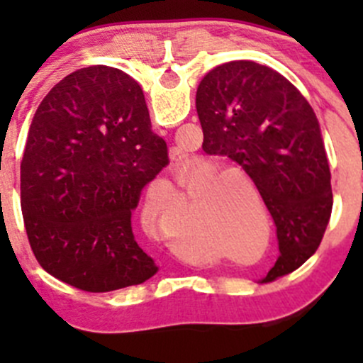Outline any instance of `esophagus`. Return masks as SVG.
Returning a JSON list of instances; mask_svg holds the SVG:
<instances>
[{
	"mask_svg": "<svg viewBox=\"0 0 363 363\" xmlns=\"http://www.w3.org/2000/svg\"><path fill=\"white\" fill-rule=\"evenodd\" d=\"M170 160L174 161L175 164L181 163V161L184 160V155H182L181 149H179V147H172V149H170Z\"/></svg>",
	"mask_w": 363,
	"mask_h": 363,
	"instance_id": "34e87169",
	"label": "esophagus"
}]
</instances>
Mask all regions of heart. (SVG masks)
I'll return each mask as SVG.
<instances>
[{"label": "heart", "instance_id": "heart-1", "mask_svg": "<svg viewBox=\"0 0 363 363\" xmlns=\"http://www.w3.org/2000/svg\"><path fill=\"white\" fill-rule=\"evenodd\" d=\"M203 226H205L203 218H200V216H191L188 221V225H186L184 232L179 233V235H175V237H172V239L168 240V244H170L172 250H174L175 252H179V255H182V256L193 255V251H195V247H196V237H199V233H202ZM235 226L244 233L256 232V230L250 228V223H247L244 218H237Z\"/></svg>", "mask_w": 363, "mask_h": 363}]
</instances>
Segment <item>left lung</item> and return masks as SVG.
I'll list each match as a JSON object with an SVG mask.
<instances>
[{"label":"left lung","instance_id":"1","mask_svg":"<svg viewBox=\"0 0 363 363\" xmlns=\"http://www.w3.org/2000/svg\"><path fill=\"white\" fill-rule=\"evenodd\" d=\"M203 151L244 168L276 225L279 256L262 283L294 272L320 246L332 214L316 113L276 69L255 61L212 68L196 89Z\"/></svg>","mask_w":363,"mask_h":363}]
</instances>
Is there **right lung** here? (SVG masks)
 <instances>
[{"label": "right lung", "mask_w": 363, "mask_h": 363, "mask_svg": "<svg viewBox=\"0 0 363 363\" xmlns=\"http://www.w3.org/2000/svg\"><path fill=\"white\" fill-rule=\"evenodd\" d=\"M167 164V142L128 73L94 65L56 84L21 163L26 233L42 269L89 294L151 279L158 265L135 240L131 212Z\"/></svg>", "instance_id": "obj_1"}]
</instances>
